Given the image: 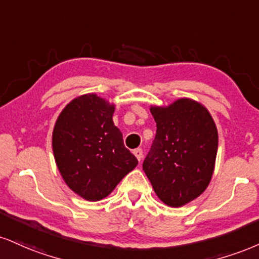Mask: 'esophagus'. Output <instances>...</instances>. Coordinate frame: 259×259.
Wrapping results in <instances>:
<instances>
[{
	"label": "esophagus",
	"instance_id": "34e87169",
	"mask_svg": "<svg viewBox=\"0 0 259 259\" xmlns=\"http://www.w3.org/2000/svg\"><path fill=\"white\" fill-rule=\"evenodd\" d=\"M134 155H135V157L138 158V160H139V161H141V159H142V155H143L142 149H141V148L135 149V151H134Z\"/></svg>",
	"mask_w": 259,
	"mask_h": 259
}]
</instances>
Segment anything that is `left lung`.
<instances>
[{
	"mask_svg": "<svg viewBox=\"0 0 259 259\" xmlns=\"http://www.w3.org/2000/svg\"><path fill=\"white\" fill-rule=\"evenodd\" d=\"M157 134L142 167L164 204L181 207L207 188L212 179L219 133L207 108L182 98L151 106Z\"/></svg>",
	"mask_w": 259,
	"mask_h": 259,
	"instance_id": "1",
	"label": "left lung"
}]
</instances>
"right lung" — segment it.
Masks as SVG:
<instances>
[{"instance_id":"add662e5","label":"right lung","mask_w":259,"mask_h":259,"mask_svg":"<svg viewBox=\"0 0 259 259\" xmlns=\"http://www.w3.org/2000/svg\"><path fill=\"white\" fill-rule=\"evenodd\" d=\"M116 105L96 94L77 96L60 112L52 136L59 172L71 191L88 201L111 194L138 159L114 125Z\"/></svg>"}]
</instances>
